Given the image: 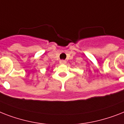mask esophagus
Here are the masks:
<instances>
[{"mask_svg": "<svg viewBox=\"0 0 124 124\" xmlns=\"http://www.w3.org/2000/svg\"><path fill=\"white\" fill-rule=\"evenodd\" d=\"M60 64H66V61L64 60H61L60 61Z\"/></svg>", "mask_w": 124, "mask_h": 124, "instance_id": "34e87169", "label": "esophagus"}]
</instances>
